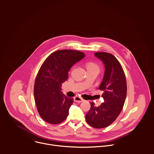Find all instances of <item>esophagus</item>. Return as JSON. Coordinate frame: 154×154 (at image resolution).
Wrapping results in <instances>:
<instances>
[{
    "instance_id": "34e87169",
    "label": "esophagus",
    "mask_w": 154,
    "mask_h": 154,
    "mask_svg": "<svg viewBox=\"0 0 154 154\" xmlns=\"http://www.w3.org/2000/svg\"><path fill=\"white\" fill-rule=\"evenodd\" d=\"M74 100L75 102H77V103H80V102L83 101V100L82 98H80V97H79L78 96L74 97Z\"/></svg>"
}]
</instances>
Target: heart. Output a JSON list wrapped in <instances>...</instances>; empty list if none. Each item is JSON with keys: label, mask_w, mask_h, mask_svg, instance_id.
Instances as JSON below:
<instances>
[{"label": "heart", "mask_w": 154, "mask_h": 154, "mask_svg": "<svg viewBox=\"0 0 154 154\" xmlns=\"http://www.w3.org/2000/svg\"><path fill=\"white\" fill-rule=\"evenodd\" d=\"M86 69L87 70H97L99 71L98 66L93 62H89L86 64Z\"/></svg>", "instance_id": "obj_1"}]
</instances>
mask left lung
Segmentation results:
<instances>
[{
  "label": "left lung",
  "instance_id": "obj_1",
  "mask_svg": "<svg viewBox=\"0 0 154 154\" xmlns=\"http://www.w3.org/2000/svg\"><path fill=\"white\" fill-rule=\"evenodd\" d=\"M94 55L105 65L104 77L98 88L103 91L101 97L104 102L97 107L91 103L85 120L90 126L100 129L109 126L120 114L126 97L127 85L122 66L114 56L105 52Z\"/></svg>",
  "mask_w": 154,
  "mask_h": 154
}]
</instances>
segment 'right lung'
I'll use <instances>...</instances> for the list:
<instances>
[{"mask_svg": "<svg viewBox=\"0 0 154 154\" xmlns=\"http://www.w3.org/2000/svg\"><path fill=\"white\" fill-rule=\"evenodd\" d=\"M85 56L80 51L62 49L51 54L42 65L34 95L38 112L47 123L56 125L67 118L74 99L64 95L61 86L68 79L70 68Z\"/></svg>", "mask_w": 154, "mask_h": 154, "instance_id": "add662e5", "label": "right lung"}]
</instances>
